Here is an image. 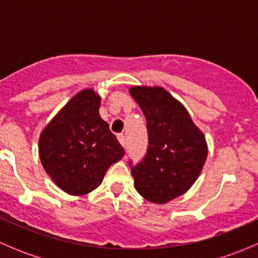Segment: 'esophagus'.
Here are the masks:
<instances>
[{"instance_id":"obj_1","label":"esophagus","mask_w":258,"mask_h":258,"mask_svg":"<svg viewBox=\"0 0 258 258\" xmlns=\"http://www.w3.org/2000/svg\"><path fill=\"white\" fill-rule=\"evenodd\" d=\"M117 140H118L119 144L123 146V147L126 146V137H124V135H122V134L117 135Z\"/></svg>"}]
</instances>
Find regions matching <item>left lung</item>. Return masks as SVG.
Masks as SVG:
<instances>
[{"mask_svg": "<svg viewBox=\"0 0 258 258\" xmlns=\"http://www.w3.org/2000/svg\"><path fill=\"white\" fill-rule=\"evenodd\" d=\"M130 93L147 121L148 147L132 166L135 187L152 204H166L183 195L201 173L207 144L183 105L162 87H135Z\"/></svg>", "mask_w": 258, "mask_h": 258, "instance_id": "8db88e82", "label": "left lung"}]
</instances>
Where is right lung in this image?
<instances>
[{
    "mask_svg": "<svg viewBox=\"0 0 258 258\" xmlns=\"http://www.w3.org/2000/svg\"><path fill=\"white\" fill-rule=\"evenodd\" d=\"M101 98L91 88L64 105L40 136V158L54 183L74 196L93 191L124 151L101 118Z\"/></svg>",
    "mask_w": 258,
    "mask_h": 258,
    "instance_id": "right-lung-1",
    "label": "right lung"
}]
</instances>
